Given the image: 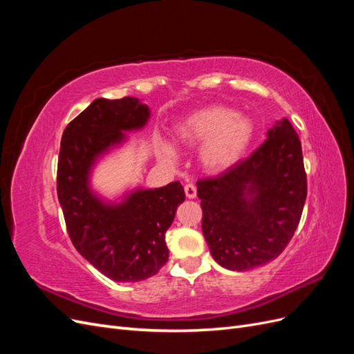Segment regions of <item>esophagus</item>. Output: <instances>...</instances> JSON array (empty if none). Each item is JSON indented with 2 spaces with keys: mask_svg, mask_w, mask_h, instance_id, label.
Wrapping results in <instances>:
<instances>
[{
  "mask_svg": "<svg viewBox=\"0 0 354 354\" xmlns=\"http://www.w3.org/2000/svg\"><path fill=\"white\" fill-rule=\"evenodd\" d=\"M185 194H186V198H189V199L196 198V187L194 185H186L185 186Z\"/></svg>",
  "mask_w": 354,
  "mask_h": 354,
  "instance_id": "1",
  "label": "esophagus"
}]
</instances>
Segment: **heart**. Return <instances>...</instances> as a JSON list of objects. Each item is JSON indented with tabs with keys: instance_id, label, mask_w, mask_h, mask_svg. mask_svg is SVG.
Returning <instances> with one entry per match:
<instances>
[{
	"instance_id": "1",
	"label": "heart",
	"mask_w": 354,
	"mask_h": 354,
	"mask_svg": "<svg viewBox=\"0 0 354 354\" xmlns=\"http://www.w3.org/2000/svg\"><path fill=\"white\" fill-rule=\"evenodd\" d=\"M255 134L248 116L224 104H209L189 113L176 130V142L183 147H199L198 160L207 173L218 174L236 165L248 151ZM162 158L176 162V151L164 146Z\"/></svg>"
}]
</instances>
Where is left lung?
<instances>
[{"instance_id":"obj_1","label":"left lung","mask_w":354,"mask_h":354,"mask_svg":"<svg viewBox=\"0 0 354 354\" xmlns=\"http://www.w3.org/2000/svg\"><path fill=\"white\" fill-rule=\"evenodd\" d=\"M202 233L212 259L245 272L274 260L294 236L307 196L301 142L286 118L218 177L199 180Z\"/></svg>"}]
</instances>
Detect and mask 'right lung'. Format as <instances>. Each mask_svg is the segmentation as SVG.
I'll return each instance as SVG.
<instances>
[{"mask_svg":"<svg viewBox=\"0 0 354 354\" xmlns=\"http://www.w3.org/2000/svg\"><path fill=\"white\" fill-rule=\"evenodd\" d=\"M151 111L136 97L95 99L65 128L57 164V198L77 251L115 282L145 281L168 260L165 233L185 202L180 181L134 189L108 201L91 189L99 158L147 124Z\"/></svg>","mask_w":354,"mask_h":354,"instance_id":"1","label":"right lung"}]
</instances>
